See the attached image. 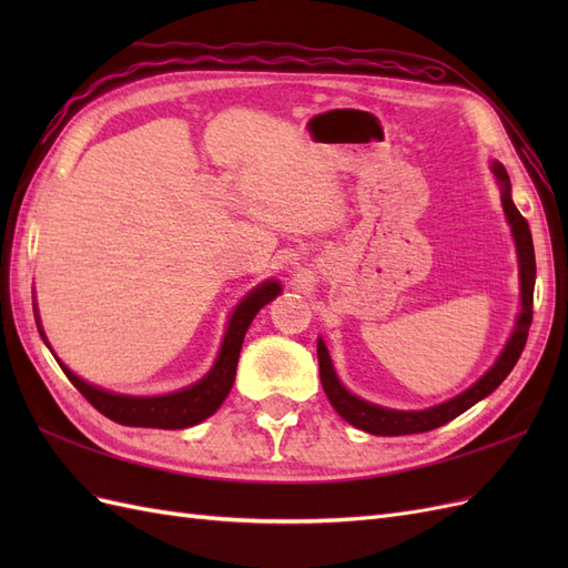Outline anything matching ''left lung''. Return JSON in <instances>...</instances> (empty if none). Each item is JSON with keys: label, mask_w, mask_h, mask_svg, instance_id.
<instances>
[{"label": "left lung", "mask_w": 568, "mask_h": 568, "mask_svg": "<svg viewBox=\"0 0 568 568\" xmlns=\"http://www.w3.org/2000/svg\"><path fill=\"white\" fill-rule=\"evenodd\" d=\"M493 173L503 184V209H505V215H507L509 225H511L514 242H517V253H519V265H521V315H519V322H517V329H514L503 355L497 357V363L484 376H480V379L471 388H467L462 395H457V398H453L448 403L428 407V409H419V412L386 409V407H379V405L365 403L363 398H357V395L348 393L336 379V372H334V365L329 359V353H326V348H324V343L317 341L320 379H322V388L326 393V398H329L332 407L338 412L343 419H346L353 426H357V428H363V432H367V434H374V436L424 434V432H432V428L448 424L455 417H459L462 412H467L471 405H476L478 400H484L486 395H490L497 386H500L507 379V374L514 369V365L519 363V357H521L524 346H526V338H528L530 322H532L536 253H532V236H530L528 222L517 211V205H514V201H511V194H509L511 186H509L507 170L500 163H493Z\"/></svg>", "instance_id": "8db88e82"}]
</instances>
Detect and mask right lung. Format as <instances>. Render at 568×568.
<instances>
[{"label":"right lung","instance_id":"obj_1","mask_svg":"<svg viewBox=\"0 0 568 568\" xmlns=\"http://www.w3.org/2000/svg\"><path fill=\"white\" fill-rule=\"evenodd\" d=\"M282 286L277 282H265L236 305L232 313L225 341H222V351L217 355L215 367L209 372L205 379L194 384L192 388H184L170 395H156V398H132V395H115L109 390H101L90 386L75 376L65 365H61L63 374L71 379V384L84 395L94 409L101 415L123 424V426H146V428H186L211 417L213 412L227 398L232 390L239 353H242V343L246 336L248 324L253 322L255 313L267 305L274 296H280ZM40 329V326H38ZM44 338V334H42Z\"/></svg>","mask_w":568,"mask_h":568}]
</instances>
